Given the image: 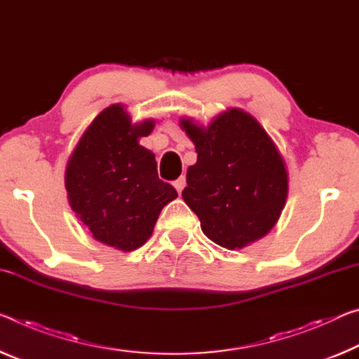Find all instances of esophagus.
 Returning a JSON list of instances; mask_svg holds the SVG:
<instances>
[{"instance_id":"esophagus-1","label":"esophagus","mask_w":359,"mask_h":359,"mask_svg":"<svg viewBox=\"0 0 359 359\" xmlns=\"http://www.w3.org/2000/svg\"><path fill=\"white\" fill-rule=\"evenodd\" d=\"M185 185H187V179H185V175H180V177L174 182V187H175V190H177L179 193L184 191Z\"/></svg>"}]
</instances>
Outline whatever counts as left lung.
<instances>
[{
    "label": "left lung",
    "mask_w": 359,
    "mask_h": 359,
    "mask_svg": "<svg viewBox=\"0 0 359 359\" xmlns=\"http://www.w3.org/2000/svg\"><path fill=\"white\" fill-rule=\"evenodd\" d=\"M195 144L182 198L210 241L241 249L276 224L287 196V170L276 145L249 113L231 108L209 128L182 119Z\"/></svg>",
    "instance_id": "left-lung-1"
}]
</instances>
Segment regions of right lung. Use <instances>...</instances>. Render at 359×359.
<instances>
[{"label":"right lung","mask_w":359,"mask_h":359,"mask_svg":"<svg viewBox=\"0 0 359 359\" xmlns=\"http://www.w3.org/2000/svg\"><path fill=\"white\" fill-rule=\"evenodd\" d=\"M153 121L130 123L116 104L90 123L68 159L65 189L76 217L95 240L119 251H134L151 236L158 215L177 198L158 177L156 159L139 139Z\"/></svg>","instance_id":"obj_1"}]
</instances>
